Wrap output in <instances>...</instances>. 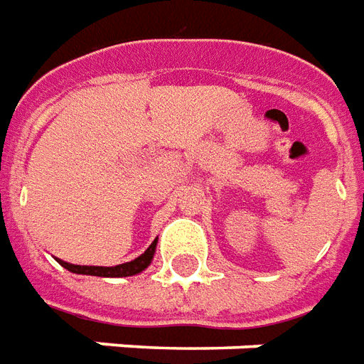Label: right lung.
Listing matches in <instances>:
<instances>
[{
  "label": "right lung",
  "instance_id": "obj_1",
  "mask_svg": "<svg viewBox=\"0 0 364 364\" xmlns=\"http://www.w3.org/2000/svg\"><path fill=\"white\" fill-rule=\"evenodd\" d=\"M156 244L158 240H154L151 245L142 253L138 255L136 259L128 261V263H122V265H114V267H93V265H72V263H66V261L56 259L64 269L72 271V273L77 274H93V277H132V274L142 273L144 269L148 267L154 259V253H156Z\"/></svg>",
  "mask_w": 364,
  "mask_h": 364
}]
</instances>
